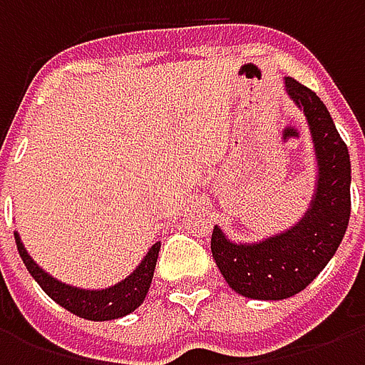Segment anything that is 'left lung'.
<instances>
[{"label":"left lung","instance_id":"obj_1","mask_svg":"<svg viewBox=\"0 0 365 365\" xmlns=\"http://www.w3.org/2000/svg\"><path fill=\"white\" fill-rule=\"evenodd\" d=\"M283 91L303 113L314 158V190L293 227L256 242H235L215 225L211 252L225 282L238 295L279 301L303 291L336 254L350 221V154L314 91L293 78Z\"/></svg>","mask_w":365,"mask_h":365}]
</instances>
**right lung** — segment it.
<instances>
[{
    "label": "right lung",
    "mask_w": 365,
    "mask_h": 365,
    "mask_svg": "<svg viewBox=\"0 0 365 365\" xmlns=\"http://www.w3.org/2000/svg\"><path fill=\"white\" fill-rule=\"evenodd\" d=\"M15 242H17L21 260L27 266L33 279L41 285V289L52 301H56L60 307H64L66 311L78 314L82 319H88V321H115V319L133 313L136 307H140L146 293L150 289L152 275H154L160 252V242H156L150 246V250L146 252L136 269H133L125 279H120L119 283L109 285L105 289H83L78 285L60 282L58 277L44 272L31 258V254L27 252L17 230H15Z\"/></svg>",
    "instance_id": "obj_1"
}]
</instances>
